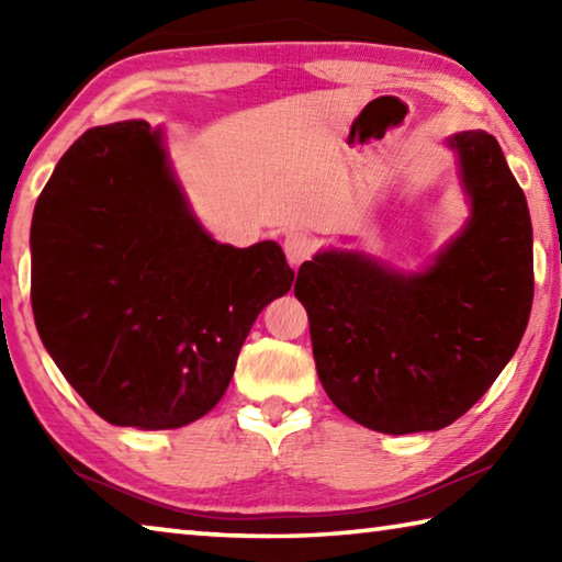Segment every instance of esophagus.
<instances>
[{
  "label": "esophagus",
  "mask_w": 562,
  "mask_h": 562,
  "mask_svg": "<svg viewBox=\"0 0 562 562\" xmlns=\"http://www.w3.org/2000/svg\"><path fill=\"white\" fill-rule=\"evenodd\" d=\"M282 247H284V255H288V262L292 265V268H300V265L310 258L312 250H315L312 237L302 231H290L288 235H284Z\"/></svg>",
  "instance_id": "esophagus-1"
}]
</instances>
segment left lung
<instances>
[{
	"label": "left lung",
	"instance_id": "8db88e82",
	"mask_svg": "<svg viewBox=\"0 0 562 562\" xmlns=\"http://www.w3.org/2000/svg\"><path fill=\"white\" fill-rule=\"evenodd\" d=\"M469 217L418 272L359 250H319L294 294L319 382L341 414L382 434L439 431L496 382L532 304L526 195L486 131L446 138Z\"/></svg>",
	"mask_w": 562,
	"mask_h": 562
}]
</instances>
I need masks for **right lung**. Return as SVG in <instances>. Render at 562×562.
<instances>
[{
    "instance_id": "obj_1",
    "label": "right lung",
    "mask_w": 562,
    "mask_h": 562,
    "mask_svg": "<svg viewBox=\"0 0 562 562\" xmlns=\"http://www.w3.org/2000/svg\"><path fill=\"white\" fill-rule=\"evenodd\" d=\"M278 243H217L168 160L164 128H89L32 221V307L54 364L109 424L158 431L205 416L262 307L290 292Z\"/></svg>"
}]
</instances>
